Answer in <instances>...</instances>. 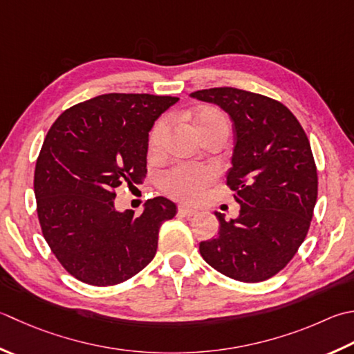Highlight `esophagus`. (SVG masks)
Returning a JSON list of instances; mask_svg holds the SVG:
<instances>
[{
  "mask_svg": "<svg viewBox=\"0 0 354 354\" xmlns=\"http://www.w3.org/2000/svg\"><path fill=\"white\" fill-rule=\"evenodd\" d=\"M178 213L181 214V216L190 218V216H193V214H196V210L189 209V207H185V205H179V207H178Z\"/></svg>",
  "mask_w": 354,
  "mask_h": 354,
  "instance_id": "obj_1",
  "label": "esophagus"
}]
</instances>
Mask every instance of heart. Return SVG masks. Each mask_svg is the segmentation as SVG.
Here are the masks:
<instances>
[{
    "instance_id": "1",
    "label": "heart",
    "mask_w": 354,
    "mask_h": 354,
    "mask_svg": "<svg viewBox=\"0 0 354 354\" xmlns=\"http://www.w3.org/2000/svg\"><path fill=\"white\" fill-rule=\"evenodd\" d=\"M190 121L201 138L216 131L227 135L228 131L227 118L216 107H201L195 110L190 113ZM165 133H167V121H158L149 135V151L151 155L161 151ZM216 176L218 170L213 165L178 164L162 173L159 178V187L164 193L178 201L196 203Z\"/></svg>"
}]
</instances>
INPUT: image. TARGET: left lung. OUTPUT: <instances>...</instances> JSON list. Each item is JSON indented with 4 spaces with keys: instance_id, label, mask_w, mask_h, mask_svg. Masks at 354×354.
<instances>
[{
    "instance_id": "obj_1",
    "label": "left lung",
    "mask_w": 354,
    "mask_h": 354,
    "mask_svg": "<svg viewBox=\"0 0 354 354\" xmlns=\"http://www.w3.org/2000/svg\"><path fill=\"white\" fill-rule=\"evenodd\" d=\"M193 98L230 115L234 149L228 189L241 210L219 219L218 236L199 244L207 264L241 282L272 278L306 239L317 199V170L308 138L282 102L234 87L198 90Z\"/></svg>"
}]
</instances>
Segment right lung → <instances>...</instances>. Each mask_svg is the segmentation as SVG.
Returning a JSON list of instances; mask_svg holds the SVG:
<instances>
[{
  "mask_svg": "<svg viewBox=\"0 0 354 354\" xmlns=\"http://www.w3.org/2000/svg\"><path fill=\"white\" fill-rule=\"evenodd\" d=\"M179 98L107 93L62 112L48 129L35 165L33 189L41 232L73 278L116 286L155 258L159 227L176 214L156 196L144 212L115 210L121 184L147 175L149 131Z\"/></svg>",
  "mask_w": 354,
  "mask_h": 354,
  "instance_id": "obj_1",
  "label": "right lung"
}]
</instances>
